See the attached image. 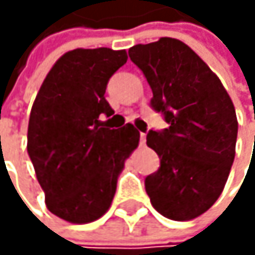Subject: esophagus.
I'll list each match as a JSON object with an SVG mask.
<instances>
[{
    "label": "esophagus",
    "instance_id": "1",
    "mask_svg": "<svg viewBox=\"0 0 255 255\" xmlns=\"http://www.w3.org/2000/svg\"><path fill=\"white\" fill-rule=\"evenodd\" d=\"M145 133H140V145H145Z\"/></svg>",
    "mask_w": 255,
    "mask_h": 255
}]
</instances>
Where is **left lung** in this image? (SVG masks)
<instances>
[{"label": "left lung", "instance_id": "8db88e82", "mask_svg": "<svg viewBox=\"0 0 255 255\" xmlns=\"http://www.w3.org/2000/svg\"><path fill=\"white\" fill-rule=\"evenodd\" d=\"M128 55L151 87V107L168 124L146 134L160 159L159 170L145 179L146 194L166 219H196L228 180L239 127L234 104L217 75L179 39L137 44Z\"/></svg>", "mask_w": 255, "mask_h": 255}]
</instances>
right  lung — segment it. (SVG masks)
I'll use <instances>...</instances> for the list:
<instances>
[{"label": "right lung", "instance_id": "right-lung-1", "mask_svg": "<svg viewBox=\"0 0 255 255\" xmlns=\"http://www.w3.org/2000/svg\"><path fill=\"white\" fill-rule=\"evenodd\" d=\"M125 50L75 48L47 73L33 102L27 151L50 213L70 223H90L109 211L125 160L137 148L131 124L105 128L115 112L105 101Z\"/></svg>", "mask_w": 255, "mask_h": 255}]
</instances>
